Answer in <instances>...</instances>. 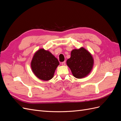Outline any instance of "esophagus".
<instances>
[{
    "instance_id": "34e87169",
    "label": "esophagus",
    "mask_w": 121,
    "mask_h": 121,
    "mask_svg": "<svg viewBox=\"0 0 121 121\" xmlns=\"http://www.w3.org/2000/svg\"><path fill=\"white\" fill-rule=\"evenodd\" d=\"M61 64V65H63V66H64V65H65V61L62 62Z\"/></svg>"
}]
</instances>
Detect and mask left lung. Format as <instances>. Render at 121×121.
Segmentation results:
<instances>
[{
    "instance_id": "obj_1",
    "label": "left lung",
    "mask_w": 121,
    "mask_h": 121,
    "mask_svg": "<svg viewBox=\"0 0 121 121\" xmlns=\"http://www.w3.org/2000/svg\"><path fill=\"white\" fill-rule=\"evenodd\" d=\"M67 65L75 78L82 79L92 71L94 59L90 52L82 47L72 51L71 57L67 60Z\"/></svg>"
}]
</instances>
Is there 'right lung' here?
<instances>
[{
  "label": "right lung",
  "mask_w": 121,
  "mask_h": 121,
  "mask_svg": "<svg viewBox=\"0 0 121 121\" xmlns=\"http://www.w3.org/2000/svg\"><path fill=\"white\" fill-rule=\"evenodd\" d=\"M59 65L57 58L48 50L43 48L39 49L34 53L31 62L33 73L43 81L52 79Z\"/></svg>",
  "instance_id": "1"
}]
</instances>
